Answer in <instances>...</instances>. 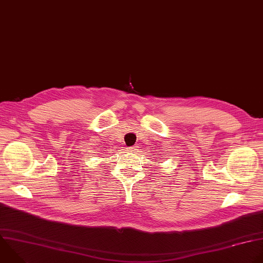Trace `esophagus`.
<instances>
[{
    "label": "esophagus",
    "instance_id": "34e87169",
    "mask_svg": "<svg viewBox=\"0 0 263 263\" xmlns=\"http://www.w3.org/2000/svg\"><path fill=\"white\" fill-rule=\"evenodd\" d=\"M136 149H137V145H133V146L128 147V151H129V152H131V153H134Z\"/></svg>",
    "mask_w": 263,
    "mask_h": 263
}]
</instances>
